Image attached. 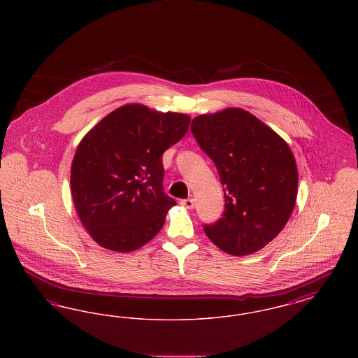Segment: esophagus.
Wrapping results in <instances>:
<instances>
[{
  "label": "esophagus",
  "mask_w": 358,
  "mask_h": 358,
  "mask_svg": "<svg viewBox=\"0 0 358 358\" xmlns=\"http://www.w3.org/2000/svg\"><path fill=\"white\" fill-rule=\"evenodd\" d=\"M181 205L185 206L187 209H192L194 206V200L193 199H187V200H182Z\"/></svg>",
  "instance_id": "esophagus-1"
}]
</instances>
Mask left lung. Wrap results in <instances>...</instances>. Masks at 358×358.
I'll return each instance as SVG.
<instances>
[{"label": "left lung", "mask_w": 358, "mask_h": 358, "mask_svg": "<svg viewBox=\"0 0 358 358\" xmlns=\"http://www.w3.org/2000/svg\"><path fill=\"white\" fill-rule=\"evenodd\" d=\"M192 134L215 162L225 209L204 225L224 252L254 254L279 235L295 206L298 171L289 145L241 108H227L192 120Z\"/></svg>", "instance_id": "left-lung-1"}]
</instances>
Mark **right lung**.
Listing matches in <instances>:
<instances>
[{"label": "right lung", "mask_w": 358, "mask_h": 358, "mask_svg": "<svg viewBox=\"0 0 358 358\" xmlns=\"http://www.w3.org/2000/svg\"><path fill=\"white\" fill-rule=\"evenodd\" d=\"M190 117L126 104L80 141L71 193L85 229L103 248L130 252L159 232L176 201L162 187V154L185 136Z\"/></svg>", "instance_id": "1"}]
</instances>
